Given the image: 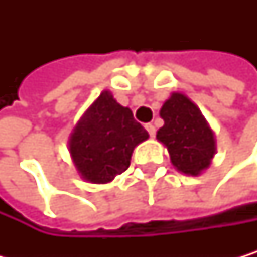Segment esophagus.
Instances as JSON below:
<instances>
[{"label":"esophagus","instance_id":"obj_1","mask_svg":"<svg viewBox=\"0 0 257 257\" xmlns=\"http://www.w3.org/2000/svg\"><path fill=\"white\" fill-rule=\"evenodd\" d=\"M145 127H146V131L150 133V136H151V137H154V136H156V126H154L153 123H148Z\"/></svg>","mask_w":257,"mask_h":257}]
</instances>
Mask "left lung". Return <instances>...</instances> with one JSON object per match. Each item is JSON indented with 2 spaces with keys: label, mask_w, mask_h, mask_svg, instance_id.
Returning a JSON list of instances; mask_svg holds the SVG:
<instances>
[{
  "label": "left lung",
  "mask_w": 257,
  "mask_h": 257,
  "mask_svg": "<svg viewBox=\"0 0 257 257\" xmlns=\"http://www.w3.org/2000/svg\"><path fill=\"white\" fill-rule=\"evenodd\" d=\"M165 124L156 139L170 153L173 166L186 176H199L216 154V136L191 98L173 92L160 107Z\"/></svg>",
  "instance_id": "left-lung-1"
}]
</instances>
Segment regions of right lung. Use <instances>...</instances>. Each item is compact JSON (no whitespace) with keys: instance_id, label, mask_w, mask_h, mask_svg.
<instances>
[{"instance_id":"add662e5","label":"right lung","mask_w":257,"mask_h":257,"mask_svg":"<svg viewBox=\"0 0 257 257\" xmlns=\"http://www.w3.org/2000/svg\"><path fill=\"white\" fill-rule=\"evenodd\" d=\"M148 137L130 107L117 103L111 91H103L74 126L67 146L80 177L100 185L126 171L134 148Z\"/></svg>"}]
</instances>
